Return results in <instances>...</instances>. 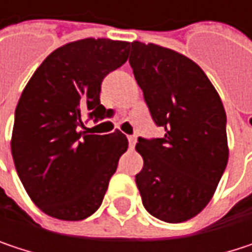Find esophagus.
<instances>
[{
  "instance_id": "1",
  "label": "esophagus",
  "mask_w": 252,
  "mask_h": 252,
  "mask_svg": "<svg viewBox=\"0 0 252 252\" xmlns=\"http://www.w3.org/2000/svg\"><path fill=\"white\" fill-rule=\"evenodd\" d=\"M135 141H137L135 135H128V143H129V147H131V149H134V146H135Z\"/></svg>"
}]
</instances>
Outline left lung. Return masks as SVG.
I'll use <instances>...</instances> for the list:
<instances>
[{
    "label": "left lung",
    "instance_id": "obj_1",
    "mask_svg": "<svg viewBox=\"0 0 252 252\" xmlns=\"http://www.w3.org/2000/svg\"><path fill=\"white\" fill-rule=\"evenodd\" d=\"M128 61L152 120L165 128L162 138L135 144L143 206L163 222H185L207 206L226 169L225 108L204 71L172 49L135 40Z\"/></svg>",
    "mask_w": 252,
    "mask_h": 252
}]
</instances>
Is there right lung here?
<instances>
[{
  "mask_svg": "<svg viewBox=\"0 0 252 252\" xmlns=\"http://www.w3.org/2000/svg\"><path fill=\"white\" fill-rule=\"evenodd\" d=\"M128 46L93 37L67 43L46 57L20 96L11 138L14 165L32 201L52 218L92 216L128 149L120 131H81L84 115L105 118L100 86L126 64Z\"/></svg>",
  "mask_w": 252,
  "mask_h": 252,
  "instance_id": "right-lung-1",
  "label": "right lung"
}]
</instances>
